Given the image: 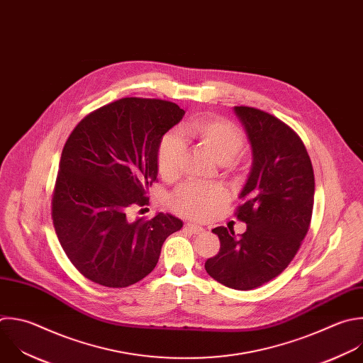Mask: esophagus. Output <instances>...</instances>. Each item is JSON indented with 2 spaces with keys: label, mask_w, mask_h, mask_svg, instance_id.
Masks as SVG:
<instances>
[{
  "label": "esophagus",
  "mask_w": 363,
  "mask_h": 363,
  "mask_svg": "<svg viewBox=\"0 0 363 363\" xmlns=\"http://www.w3.org/2000/svg\"><path fill=\"white\" fill-rule=\"evenodd\" d=\"M185 229H188L191 233H194V235H198V233H202L205 229L202 228V226H199V225H195V223H186L185 225Z\"/></svg>",
  "instance_id": "34e87169"
}]
</instances>
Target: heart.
Segmentation results:
<instances>
[{"label": "heart", "instance_id": "b5f03b06", "mask_svg": "<svg viewBox=\"0 0 363 363\" xmlns=\"http://www.w3.org/2000/svg\"><path fill=\"white\" fill-rule=\"evenodd\" d=\"M184 138L198 141L218 164L232 162L244 150L245 137L228 121L202 116L181 128ZM186 145L178 135L167 134L157 148V168L165 181L179 177ZM226 199V194L219 186H205L188 182L179 186L171 196V206L175 212L194 218L205 219L213 213Z\"/></svg>", "mask_w": 363, "mask_h": 363}]
</instances>
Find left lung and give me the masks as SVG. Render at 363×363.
Returning a JSON list of instances; mask_svg holds the SVG:
<instances>
[{"instance_id": "8db88e82", "label": "left lung", "mask_w": 363, "mask_h": 363, "mask_svg": "<svg viewBox=\"0 0 363 363\" xmlns=\"http://www.w3.org/2000/svg\"><path fill=\"white\" fill-rule=\"evenodd\" d=\"M252 147V168L235 215L247 230L235 236L218 226L219 252L205 269L219 284L251 291L277 278L295 258L308 233L315 177L298 134L277 116L251 106H235Z\"/></svg>"}]
</instances>
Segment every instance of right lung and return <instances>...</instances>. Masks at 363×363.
<instances>
[{"label":"right lung","mask_w":363,"mask_h":363,"mask_svg":"<svg viewBox=\"0 0 363 363\" xmlns=\"http://www.w3.org/2000/svg\"><path fill=\"white\" fill-rule=\"evenodd\" d=\"M185 111L164 99L123 98L86 115L68 137L52 194V222L71 264L89 281L127 288L154 271L169 213L131 220L157 181V148Z\"/></svg>","instance_id":"add662e5"}]
</instances>
